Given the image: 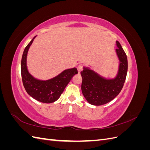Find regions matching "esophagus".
Wrapping results in <instances>:
<instances>
[{
	"instance_id": "esophagus-1",
	"label": "esophagus",
	"mask_w": 150,
	"mask_h": 150,
	"mask_svg": "<svg viewBox=\"0 0 150 150\" xmlns=\"http://www.w3.org/2000/svg\"><path fill=\"white\" fill-rule=\"evenodd\" d=\"M77 69H78V73L80 74L81 71H82V66L81 65H79L78 66V67H77Z\"/></svg>"
}]
</instances>
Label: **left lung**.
Here are the masks:
<instances>
[{
  "label": "left lung",
  "mask_w": 150,
  "mask_h": 150,
  "mask_svg": "<svg viewBox=\"0 0 150 150\" xmlns=\"http://www.w3.org/2000/svg\"><path fill=\"white\" fill-rule=\"evenodd\" d=\"M116 54L120 60L119 70L114 79H105L89 67L81 71V90L87 101L92 105L100 106L112 101L123 87L128 71V59L120 43L116 41Z\"/></svg>",
  "instance_id": "left-lung-1"
}]
</instances>
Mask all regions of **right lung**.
Segmentation results:
<instances>
[{
    "label": "right lung",
    "mask_w": 150,
    "mask_h": 150,
    "mask_svg": "<svg viewBox=\"0 0 150 150\" xmlns=\"http://www.w3.org/2000/svg\"><path fill=\"white\" fill-rule=\"evenodd\" d=\"M35 37L24 49L21 61V76L26 92L36 100L44 103H51L57 101L64 91L66 86L74 75L78 73L76 67L66 69L54 78L41 81L34 78L28 70L27 56L29 49Z\"/></svg>",
    "instance_id": "obj_1"
}]
</instances>
